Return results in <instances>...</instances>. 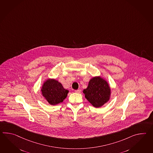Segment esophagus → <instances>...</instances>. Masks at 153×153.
Wrapping results in <instances>:
<instances>
[{"label": "esophagus", "mask_w": 153, "mask_h": 153, "mask_svg": "<svg viewBox=\"0 0 153 153\" xmlns=\"http://www.w3.org/2000/svg\"><path fill=\"white\" fill-rule=\"evenodd\" d=\"M75 92H76V93H79L81 92V89H78L77 90H75Z\"/></svg>", "instance_id": "esophagus-1"}]
</instances>
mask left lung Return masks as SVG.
Listing matches in <instances>:
<instances>
[{
  "mask_svg": "<svg viewBox=\"0 0 153 153\" xmlns=\"http://www.w3.org/2000/svg\"><path fill=\"white\" fill-rule=\"evenodd\" d=\"M83 92L85 98L95 108H99L108 102L111 93L107 82L100 77L92 78Z\"/></svg>",
  "mask_w": 153,
  "mask_h": 153,
  "instance_id": "8db88e82",
  "label": "left lung"
}]
</instances>
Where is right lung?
<instances>
[{
    "mask_svg": "<svg viewBox=\"0 0 153 153\" xmlns=\"http://www.w3.org/2000/svg\"><path fill=\"white\" fill-rule=\"evenodd\" d=\"M41 91L43 96L53 105L63 102L68 93V91L64 88L60 82L53 79L45 82Z\"/></svg>",
    "mask_w": 153,
    "mask_h": 153,
    "instance_id": "obj_1",
    "label": "right lung"
}]
</instances>
